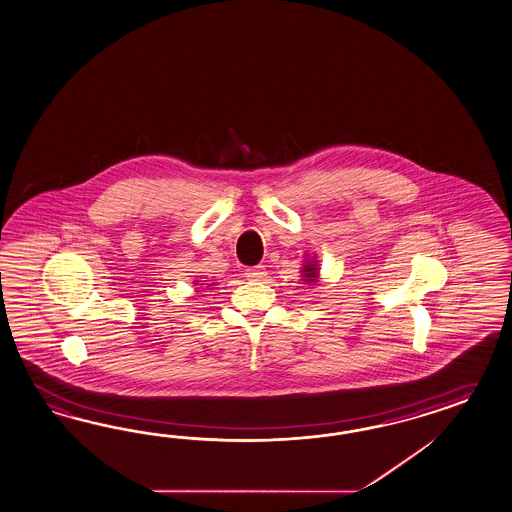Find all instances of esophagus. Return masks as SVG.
Masks as SVG:
<instances>
[{"label": "esophagus", "mask_w": 512, "mask_h": 512, "mask_svg": "<svg viewBox=\"0 0 512 512\" xmlns=\"http://www.w3.org/2000/svg\"><path fill=\"white\" fill-rule=\"evenodd\" d=\"M245 276H247L249 280H262V278H265V267H263V265L249 267V269H245Z\"/></svg>", "instance_id": "34e87169"}]
</instances>
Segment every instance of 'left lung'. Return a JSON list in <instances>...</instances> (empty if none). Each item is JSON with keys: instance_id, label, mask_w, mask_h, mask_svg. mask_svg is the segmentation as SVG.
Listing matches in <instances>:
<instances>
[{"instance_id": "left-lung-1", "label": "left lung", "mask_w": 512, "mask_h": 512, "mask_svg": "<svg viewBox=\"0 0 512 512\" xmlns=\"http://www.w3.org/2000/svg\"><path fill=\"white\" fill-rule=\"evenodd\" d=\"M304 276H306L308 282H314L315 276H317V267H315L314 263L304 265Z\"/></svg>"}]
</instances>
